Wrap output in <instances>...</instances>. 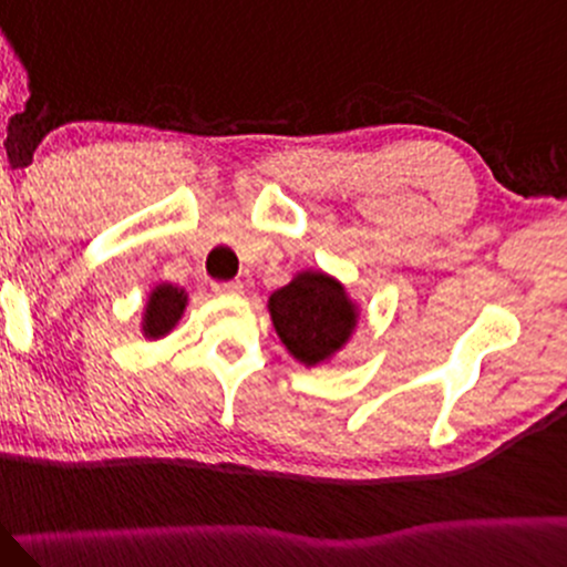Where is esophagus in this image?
Returning <instances> with one entry per match:
<instances>
[{
    "mask_svg": "<svg viewBox=\"0 0 567 567\" xmlns=\"http://www.w3.org/2000/svg\"><path fill=\"white\" fill-rule=\"evenodd\" d=\"M214 291H216V295H230V297H238V295H244V284H240V281L214 284Z\"/></svg>",
    "mask_w": 567,
    "mask_h": 567,
    "instance_id": "34e87169",
    "label": "esophagus"
}]
</instances>
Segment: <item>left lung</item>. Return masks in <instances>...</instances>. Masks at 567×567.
I'll use <instances>...</instances> for the list:
<instances>
[{"label":"left lung","instance_id":"obj_1","mask_svg":"<svg viewBox=\"0 0 567 567\" xmlns=\"http://www.w3.org/2000/svg\"><path fill=\"white\" fill-rule=\"evenodd\" d=\"M267 310L286 351L308 369L332 361L348 346L361 316L342 281L313 267L272 291Z\"/></svg>","mask_w":567,"mask_h":567}]
</instances>
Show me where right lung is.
Returning <instances> with one entry per match:
<instances>
[{"instance_id": "right-lung-1", "label": "right lung", "mask_w": 567, "mask_h": 567, "mask_svg": "<svg viewBox=\"0 0 567 567\" xmlns=\"http://www.w3.org/2000/svg\"><path fill=\"white\" fill-rule=\"evenodd\" d=\"M187 291L182 286L165 281L152 286L142 313V332L146 340H161V337L174 332L184 310H187Z\"/></svg>"}]
</instances>
